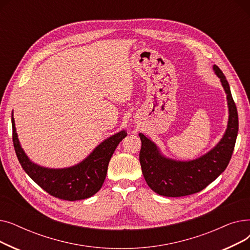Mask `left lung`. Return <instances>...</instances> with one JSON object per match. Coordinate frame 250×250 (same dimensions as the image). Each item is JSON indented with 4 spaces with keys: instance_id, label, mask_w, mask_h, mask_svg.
I'll use <instances>...</instances> for the list:
<instances>
[{
    "instance_id": "left-lung-1",
    "label": "left lung",
    "mask_w": 250,
    "mask_h": 250,
    "mask_svg": "<svg viewBox=\"0 0 250 250\" xmlns=\"http://www.w3.org/2000/svg\"><path fill=\"white\" fill-rule=\"evenodd\" d=\"M213 70L226 93L229 113L227 128L215 147L199 158L175 160L164 156L150 138L139 134L143 175L150 188L160 195L177 198L199 192L224 172L229 164L238 134V113L226 77L216 64Z\"/></svg>"
}]
</instances>
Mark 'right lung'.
Instances as JSON below:
<instances>
[{
  "instance_id": "obj_1",
  "label": "right lung",
  "mask_w": 250,
  "mask_h": 250,
  "mask_svg": "<svg viewBox=\"0 0 250 250\" xmlns=\"http://www.w3.org/2000/svg\"><path fill=\"white\" fill-rule=\"evenodd\" d=\"M12 128L13 144L24 171L50 195L71 202L88 199L101 188L112 154L127 135L126 130L123 129L105 139L78 164L65 168H48L31 161L22 149L13 112Z\"/></svg>"
}]
</instances>
